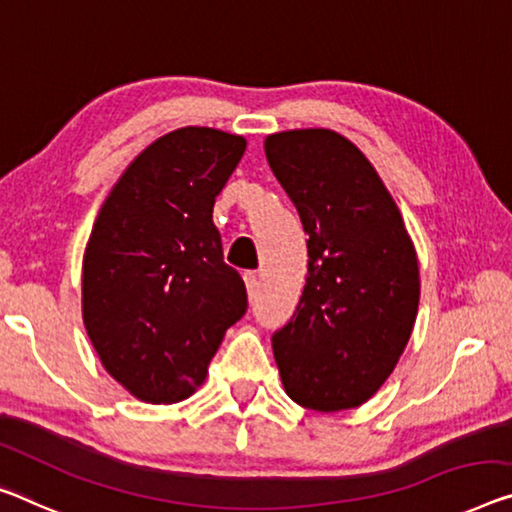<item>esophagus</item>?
Instances as JSON below:
<instances>
[{
  "label": "esophagus",
  "mask_w": 512,
  "mask_h": 512,
  "mask_svg": "<svg viewBox=\"0 0 512 512\" xmlns=\"http://www.w3.org/2000/svg\"><path fill=\"white\" fill-rule=\"evenodd\" d=\"M245 283H247V293L251 300H254L258 293V274L256 272H245Z\"/></svg>",
  "instance_id": "1"
}]
</instances>
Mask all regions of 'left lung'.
<instances>
[{"label": "left lung", "instance_id": "8db88e82", "mask_svg": "<svg viewBox=\"0 0 512 512\" xmlns=\"http://www.w3.org/2000/svg\"><path fill=\"white\" fill-rule=\"evenodd\" d=\"M265 155L309 235L302 297L272 334L281 382L306 410H350L382 387L410 341L416 251L373 164L338 132H277Z\"/></svg>", "mask_w": 512, "mask_h": 512}]
</instances>
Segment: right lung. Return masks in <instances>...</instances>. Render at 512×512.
Listing matches in <instances>:
<instances>
[{
	"mask_svg": "<svg viewBox=\"0 0 512 512\" xmlns=\"http://www.w3.org/2000/svg\"><path fill=\"white\" fill-rule=\"evenodd\" d=\"M247 141L180 128L135 157L102 203L82 267V313L107 373L146 403H178L206 380L226 329L247 311L224 263L217 194Z\"/></svg>",
	"mask_w": 512,
	"mask_h": 512,
	"instance_id": "1",
	"label": "right lung"
}]
</instances>
